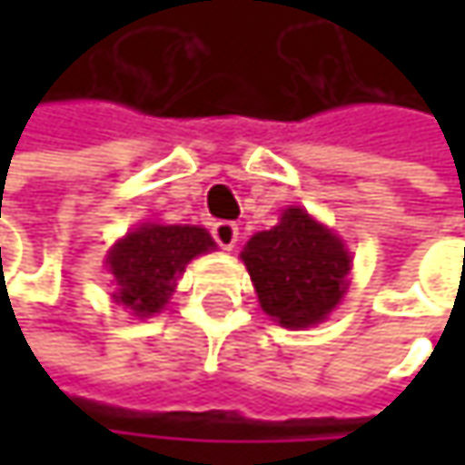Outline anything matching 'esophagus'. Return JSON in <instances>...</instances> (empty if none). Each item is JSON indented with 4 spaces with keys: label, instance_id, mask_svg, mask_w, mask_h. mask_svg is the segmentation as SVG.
Listing matches in <instances>:
<instances>
[{
    "label": "esophagus",
    "instance_id": "1",
    "mask_svg": "<svg viewBox=\"0 0 465 465\" xmlns=\"http://www.w3.org/2000/svg\"><path fill=\"white\" fill-rule=\"evenodd\" d=\"M213 239H215L223 250H232L233 244H236V239H239V229H236V223H229V221L215 223V226H213Z\"/></svg>",
    "mask_w": 465,
    "mask_h": 465
}]
</instances>
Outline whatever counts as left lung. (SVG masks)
I'll return each mask as SVG.
<instances>
[{
  "label": "left lung",
  "mask_w": 465,
  "mask_h": 465,
  "mask_svg": "<svg viewBox=\"0 0 465 465\" xmlns=\"http://www.w3.org/2000/svg\"><path fill=\"white\" fill-rule=\"evenodd\" d=\"M261 310L285 328L323 323L347 293L352 258L344 242L307 210L288 207L280 223L242 250Z\"/></svg>",
  "instance_id": "left-lung-1"
}]
</instances>
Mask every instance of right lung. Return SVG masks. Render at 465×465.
Instances as JSON below:
<instances>
[{"mask_svg": "<svg viewBox=\"0 0 465 465\" xmlns=\"http://www.w3.org/2000/svg\"><path fill=\"white\" fill-rule=\"evenodd\" d=\"M210 250H215V242L207 229L142 223L118 239L104 261L115 282V304H124L137 318L161 312L185 266Z\"/></svg>", "mask_w": 465, "mask_h": 465, "instance_id": "right-lung-1", "label": "right lung"}]
</instances>
